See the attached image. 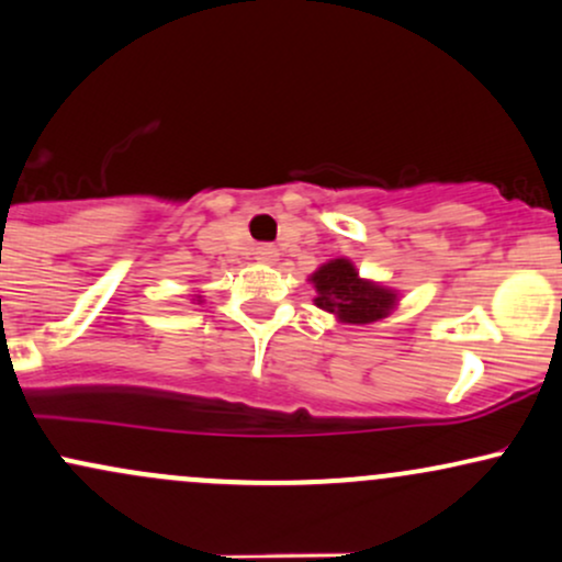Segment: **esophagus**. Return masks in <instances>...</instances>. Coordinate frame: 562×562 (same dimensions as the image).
I'll list each match as a JSON object with an SVG mask.
<instances>
[{
  "instance_id": "1",
  "label": "esophagus",
  "mask_w": 562,
  "mask_h": 562,
  "mask_svg": "<svg viewBox=\"0 0 562 562\" xmlns=\"http://www.w3.org/2000/svg\"><path fill=\"white\" fill-rule=\"evenodd\" d=\"M256 259H259L261 263H274L277 259H280V254H277L274 245H261V248H256Z\"/></svg>"
}]
</instances>
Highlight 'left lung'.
<instances>
[{
  "label": "left lung",
  "instance_id": "1",
  "mask_svg": "<svg viewBox=\"0 0 562 562\" xmlns=\"http://www.w3.org/2000/svg\"><path fill=\"white\" fill-rule=\"evenodd\" d=\"M308 282L317 290L314 303L344 325H372L385 319L402 299L398 290L359 274L346 256L322 263Z\"/></svg>",
  "mask_w": 562,
  "mask_h": 562
}]
</instances>
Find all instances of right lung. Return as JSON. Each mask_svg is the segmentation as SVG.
Instances as JSON below:
<instances>
[{"instance_id": "1", "label": "right lung", "mask_w": 562, "mask_h": 562, "mask_svg": "<svg viewBox=\"0 0 562 562\" xmlns=\"http://www.w3.org/2000/svg\"><path fill=\"white\" fill-rule=\"evenodd\" d=\"M192 301H198V303H203V295H198V293H195V299H192Z\"/></svg>"}]
</instances>
